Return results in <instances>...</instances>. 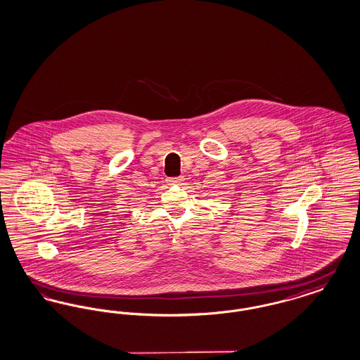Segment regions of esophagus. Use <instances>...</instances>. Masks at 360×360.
Wrapping results in <instances>:
<instances>
[{"instance_id":"34e87169","label":"esophagus","mask_w":360,"mask_h":360,"mask_svg":"<svg viewBox=\"0 0 360 360\" xmlns=\"http://www.w3.org/2000/svg\"><path fill=\"white\" fill-rule=\"evenodd\" d=\"M185 181L184 176H176V178H167L169 185H182Z\"/></svg>"}]
</instances>
